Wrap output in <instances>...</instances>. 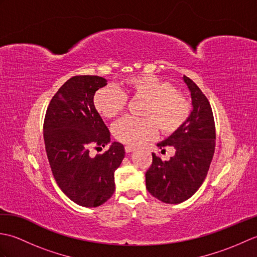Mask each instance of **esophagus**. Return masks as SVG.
<instances>
[{
    "instance_id": "esophagus-1",
    "label": "esophagus",
    "mask_w": 257,
    "mask_h": 257,
    "mask_svg": "<svg viewBox=\"0 0 257 257\" xmlns=\"http://www.w3.org/2000/svg\"><path fill=\"white\" fill-rule=\"evenodd\" d=\"M135 149L136 148H135V147H133V146H125L124 147V150H125V152H127V154H130V152H133Z\"/></svg>"
}]
</instances>
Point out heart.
Segmentation results:
<instances>
[{"instance_id": "heart-1", "label": "heart", "mask_w": 257, "mask_h": 257, "mask_svg": "<svg viewBox=\"0 0 257 257\" xmlns=\"http://www.w3.org/2000/svg\"><path fill=\"white\" fill-rule=\"evenodd\" d=\"M121 86V89L113 86L98 89L94 106L102 117L112 119L124 110L127 97L145 99L140 111L144 118L124 117L112 125L113 137L124 145L135 146L152 138L157 127L161 134L171 135L178 132L190 116L188 98L156 76H134L123 80Z\"/></svg>"}]
</instances>
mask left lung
<instances>
[{
	"instance_id": "8db88e82",
	"label": "left lung",
	"mask_w": 257,
	"mask_h": 257,
	"mask_svg": "<svg viewBox=\"0 0 257 257\" xmlns=\"http://www.w3.org/2000/svg\"><path fill=\"white\" fill-rule=\"evenodd\" d=\"M191 95V110L178 132L157 144L174 148L167 161L152 154V165L146 172V187L165 203L178 204L190 199L203 183L215 149V124L210 102L193 80L182 77Z\"/></svg>"
}]
</instances>
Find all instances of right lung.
<instances>
[{
  "label": "right lung",
  "mask_w": 257,
  "mask_h": 257,
  "mask_svg": "<svg viewBox=\"0 0 257 257\" xmlns=\"http://www.w3.org/2000/svg\"><path fill=\"white\" fill-rule=\"evenodd\" d=\"M107 80L99 76H75L58 89L44 120V143L56 183L76 204L96 207L114 192V171L124 148L112 143L91 157V147L110 144V133L94 106L95 92Z\"/></svg>",
  "instance_id": "1"
}]
</instances>
